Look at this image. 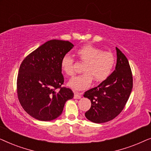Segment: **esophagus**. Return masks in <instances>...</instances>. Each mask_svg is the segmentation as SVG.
<instances>
[{"instance_id": "obj_1", "label": "esophagus", "mask_w": 151, "mask_h": 151, "mask_svg": "<svg viewBox=\"0 0 151 151\" xmlns=\"http://www.w3.org/2000/svg\"><path fill=\"white\" fill-rule=\"evenodd\" d=\"M82 97V93H78V92H75L74 93V99H80Z\"/></svg>"}]
</instances>
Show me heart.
Instances as JSON below:
<instances>
[{"label": "heart", "mask_w": 151, "mask_h": 151, "mask_svg": "<svg viewBox=\"0 0 151 151\" xmlns=\"http://www.w3.org/2000/svg\"><path fill=\"white\" fill-rule=\"evenodd\" d=\"M80 62L84 63L81 75L72 78L68 83L74 90H83L91 85L92 79L100 82L107 79L112 73L115 65V57L111 51L92 45H85L76 51ZM75 60L69 54L64 55L61 59V69L66 75L72 76L75 73Z\"/></svg>", "instance_id": "1"}]
</instances>
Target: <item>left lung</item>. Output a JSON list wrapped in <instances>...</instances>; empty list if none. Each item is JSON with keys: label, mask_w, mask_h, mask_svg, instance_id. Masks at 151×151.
<instances>
[{"label": "left lung", "mask_w": 151, "mask_h": 151, "mask_svg": "<svg viewBox=\"0 0 151 151\" xmlns=\"http://www.w3.org/2000/svg\"><path fill=\"white\" fill-rule=\"evenodd\" d=\"M115 49V71L98 86L84 94L91 102L85 116L94 123L106 122L116 117L124 108L133 88V75L128 59L117 47Z\"/></svg>", "instance_id": "left-lung-1"}]
</instances>
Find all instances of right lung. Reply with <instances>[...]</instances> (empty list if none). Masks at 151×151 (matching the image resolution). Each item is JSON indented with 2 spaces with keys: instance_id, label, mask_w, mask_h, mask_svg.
I'll return each instance as SVG.
<instances>
[{
  "instance_id": "right-lung-1",
  "label": "right lung",
  "mask_w": 151,
  "mask_h": 151,
  "mask_svg": "<svg viewBox=\"0 0 151 151\" xmlns=\"http://www.w3.org/2000/svg\"><path fill=\"white\" fill-rule=\"evenodd\" d=\"M69 41L51 40L29 53L20 66L17 77L18 100L35 119L53 120L61 115L73 92L62 86L61 59L73 48Z\"/></svg>"
}]
</instances>
